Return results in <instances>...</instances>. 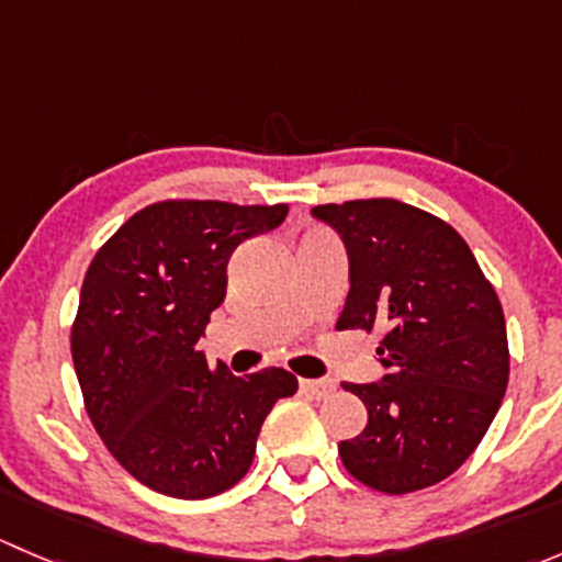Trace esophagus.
Wrapping results in <instances>:
<instances>
[{
    "label": "esophagus",
    "instance_id": "obj_1",
    "mask_svg": "<svg viewBox=\"0 0 562 562\" xmlns=\"http://www.w3.org/2000/svg\"><path fill=\"white\" fill-rule=\"evenodd\" d=\"M302 391L304 394L315 396V400H323V396L331 394L334 383L331 381H302Z\"/></svg>",
    "mask_w": 562,
    "mask_h": 562
}]
</instances>
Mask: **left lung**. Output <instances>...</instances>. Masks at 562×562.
Here are the masks:
<instances>
[{"instance_id":"obj_1","label":"left lung","mask_w":562,"mask_h":562,"mask_svg":"<svg viewBox=\"0 0 562 562\" xmlns=\"http://www.w3.org/2000/svg\"><path fill=\"white\" fill-rule=\"evenodd\" d=\"M350 266L337 328H381L375 383H342L367 427L339 443L348 473L386 495L451 475L481 443L508 386L506 317L462 236L391 198L315 206Z\"/></svg>"}]
</instances>
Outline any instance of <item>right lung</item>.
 <instances>
[{"mask_svg": "<svg viewBox=\"0 0 562 562\" xmlns=\"http://www.w3.org/2000/svg\"><path fill=\"white\" fill-rule=\"evenodd\" d=\"M285 217V203H151L83 277L70 348L87 413L116 462L160 495L203 501L231 490L274 402L296 394L288 370L236 378L198 348L234 249Z\"/></svg>", "mask_w": 562, "mask_h": 562, "instance_id": "right-lung-1", "label": "right lung"}]
</instances>
